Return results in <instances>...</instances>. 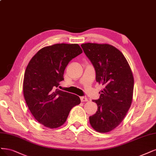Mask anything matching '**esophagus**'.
I'll return each instance as SVG.
<instances>
[{
  "instance_id": "34e87169",
  "label": "esophagus",
  "mask_w": 156,
  "mask_h": 156,
  "mask_svg": "<svg viewBox=\"0 0 156 156\" xmlns=\"http://www.w3.org/2000/svg\"><path fill=\"white\" fill-rule=\"evenodd\" d=\"M80 101H81V102H87L88 100L87 98H85V97H81V98H80Z\"/></svg>"
}]
</instances>
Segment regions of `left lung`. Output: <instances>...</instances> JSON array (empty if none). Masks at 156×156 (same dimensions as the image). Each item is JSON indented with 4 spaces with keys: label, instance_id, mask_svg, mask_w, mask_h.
<instances>
[{
    "label": "left lung",
    "instance_id": "1",
    "mask_svg": "<svg viewBox=\"0 0 156 156\" xmlns=\"http://www.w3.org/2000/svg\"><path fill=\"white\" fill-rule=\"evenodd\" d=\"M81 47L95 68L96 81L104 87L99 99L92 100L98 108L90 116V123L96 131L108 132L122 122L131 106L132 72L125 56L114 46L85 43Z\"/></svg>",
    "mask_w": 156,
    "mask_h": 156
}]
</instances>
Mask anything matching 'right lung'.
I'll use <instances>...</instances> for the list:
<instances>
[{
    "label": "right lung",
    "instance_id": "obj_1",
    "mask_svg": "<svg viewBox=\"0 0 156 156\" xmlns=\"http://www.w3.org/2000/svg\"><path fill=\"white\" fill-rule=\"evenodd\" d=\"M83 52L77 44H56L41 49L26 67L23 81L26 103L35 119L50 128L62 125L79 96L58 90L69 62Z\"/></svg>",
    "mask_w": 156,
    "mask_h": 156
}]
</instances>
